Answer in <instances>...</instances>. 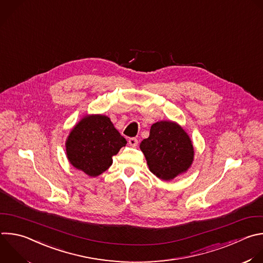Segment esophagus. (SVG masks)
<instances>
[{
  "instance_id": "34e87169",
  "label": "esophagus",
  "mask_w": 263,
  "mask_h": 263,
  "mask_svg": "<svg viewBox=\"0 0 263 263\" xmlns=\"http://www.w3.org/2000/svg\"><path fill=\"white\" fill-rule=\"evenodd\" d=\"M128 142H129V144H130L131 146H133V147L137 146V144H138V140H137L136 137H131V138H129Z\"/></svg>"
}]
</instances>
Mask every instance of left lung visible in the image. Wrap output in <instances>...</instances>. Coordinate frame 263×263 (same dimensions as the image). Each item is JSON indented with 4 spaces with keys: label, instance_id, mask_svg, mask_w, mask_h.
Listing matches in <instances>:
<instances>
[{
    "label": "left lung",
    "instance_id": "left-lung-1",
    "mask_svg": "<svg viewBox=\"0 0 263 263\" xmlns=\"http://www.w3.org/2000/svg\"><path fill=\"white\" fill-rule=\"evenodd\" d=\"M149 170L163 181H170L187 171L194 158L191 139L177 123L153 124L149 136L140 143Z\"/></svg>",
    "mask_w": 263,
    "mask_h": 263
}]
</instances>
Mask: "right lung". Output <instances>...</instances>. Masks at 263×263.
Listing matches in <instances>:
<instances>
[{
  "mask_svg": "<svg viewBox=\"0 0 263 263\" xmlns=\"http://www.w3.org/2000/svg\"><path fill=\"white\" fill-rule=\"evenodd\" d=\"M126 143L108 117L87 116L72 129L66 152L75 168L90 177H97L109 168L112 157Z\"/></svg>",
  "mask_w": 263,
  "mask_h": 263,
  "instance_id": "1",
  "label": "right lung"
}]
</instances>
